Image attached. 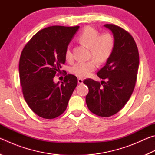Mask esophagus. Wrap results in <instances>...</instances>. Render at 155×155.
Masks as SVG:
<instances>
[{
    "label": "esophagus",
    "mask_w": 155,
    "mask_h": 155,
    "mask_svg": "<svg viewBox=\"0 0 155 155\" xmlns=\"http://www.w3.org/2000/svg\"><path fill=\"white\" fill-rule=\"evenodd\" d=\"M78 83L80 84V85L83 83V80L82 78H78Z\"/></svg>",
    "instance_id": "obj_1"
}]
</instances>
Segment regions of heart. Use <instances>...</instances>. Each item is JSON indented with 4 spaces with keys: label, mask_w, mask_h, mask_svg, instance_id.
<instances>
[{
    "label": "heart",
    "mask_w": 155,
    "mask_h": 155,
    "mask_svg": "<svg viewBox=\"0 0 155 155\" xmlns=\"http://www.w3.org/2000/svg\"><path fill=\"white\" fill-rule=\"evenodd\" d=\"M78 40L81 44L90 50V57L94 60L89 61H79L71 68L70 71L79 78H85L96 70L97 63H103L109 58L114 47V40L112 35L108 33L100 35L99 31L91 27H87L80 33ZM65 58L72 61L73 54L70 45L65 49Z\"/></svg>",
    "instance_id": "obj_1"
}]
</instances>
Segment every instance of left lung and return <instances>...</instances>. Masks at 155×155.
I'll use <instances>...</instances> for the list:
<instances>
[{"label":"left lung","instance_id":"obj_1","mask_svg":"<svg viewBox=\"0 0 155 155\" xmlns=\"http://www.w3.org/2000/svg\"><path fill=\"white\" fill-rule=\"evenodd\" d=\"M104 26L111 31L114 38L111 56L97 73L106 81L99 83L88 78L83 83L89 89L85 101L90 111L98 116L110 117L122 109L134 90L140 57L129 33L115 25Z\"/></svg>","mask_w":155,"mask_h":155}]
</instances>
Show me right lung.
Instances as JSON below:
<instances>
[{
  "label": "right lung",
  "mask_w": 155,
  "mask_h": 155,
  "mask_svg": "<svg viewBox=\"0 0 155 155\" xmlns=\"http://www.w3.org/2000/svg\"><path fill=\"white\" fill-rule=\"evenodd\" d=\"M78 28L46 27L32 37L21 53L19 74L23 96L30 109L43 118L61 115L77 85V78L72 74L65 76L61 85L53 79L61 73L65 49Z\"/></svg>",
  "instance_id": "1"
}]
</instances>
